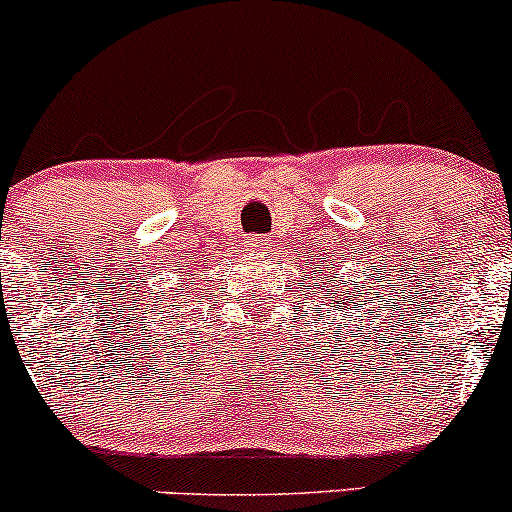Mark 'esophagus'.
Segmentation results:
<instances>
[{
	"instance_id": "34e87169",
	"label": "esophagus",
	"mask_w": 512,
	"mask_h": 512,
	"mask_svg": "<svg viewBox=\"0 0 512 512\" xmlns=\"http://www.w3.org/2000/svg\"><path fill=\"white\" fill-rule=\"evenodd\" d=\"M245 245H248L250 250H267L269 238L267 236H248L245 238Z\"/></svg>"
}]
</instances>
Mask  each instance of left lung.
I'll return each instance as SVG.
<instances>
[{"instance_id": "obj_1", "label": "left lung", "mask_w": 512, "mask_h": 512, "mask_svg": "<svg viewBox=\"0 0 512 512\" xmlns=\"http://www.w3.org/2000/svg\"><path fill=\"white\" fill-rule=\"evenodd\" d=\"M310 267H313V276H310V279L315 281L317 289L327 291V293H330V298H334L330 308H334V310H349L354 303H358V308H363V296H358V289H361V286H358V289H356L358 281H354V286H351V289H344L342 284H335V289H331L329 284L337 281V276H334V279H330L334 264H332L330 269H327V257H320V262H317V264L310 262ZM368 293H370V289H368ZM322 303H325V301H322ZM363 315H366V313H363Z\"/></svg>"}]
</instances>
